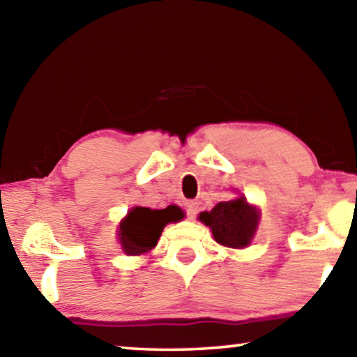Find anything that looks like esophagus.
I'll use <instances>...</instances> for the list:
<instances>
[{
  "instance_id": "esophagus-1",
  "label": "esophagus",
  "mask_w": 357,
  "mask_h": 357,
  "mask_svg": "<svg viewBox=\"0 0 357 357\" xmlns=\"http://www.w3.org/2000/svg\"><path fill=\"white\" fill-rule=\"evenodd\" d=\"M184 210L188 213L189 218H194L197 213H199V204H197V202H185Z\"/></svg>"
}]
</instances>
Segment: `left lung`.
<instances>
[{
	"mask_svg": "<svg viewBox=\"0 0 357 357\" xmlns=\"http://www.w3.org/2000/svg\"><path fill=\"white\" fill-rule=\"evenodd\" d=\"M199 220L210 226L218 243L229 248H243L257 231L259 215L243 197H238L229 202H220L211 211L200 213Z\"/></svg>",
	"mask_w": 357,
	"mask_h": 357,
	"instance_id": "left-lung-1",
	"label": "left lung"
}]
</instances>
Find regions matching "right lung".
Listing matches in <instances>:
<instances>
[{"label":"right lung","mask_w":357,"mask_h":357,"mask_svg":"<svg viewBox=\"0 0 357 357\" xmlns=\"http://www.w3.org/2000/svg\"><path fill=\"white\" fill-rule=\"evenodd\" d=\"M184 213L174 205H169L163 210H151L144 206H136L128 213L121 221L119 238L126 255H142L157 245L163 227L168 222L183 220Z\"/></svg>","instance_id":"add662e5"}]
</instances>
